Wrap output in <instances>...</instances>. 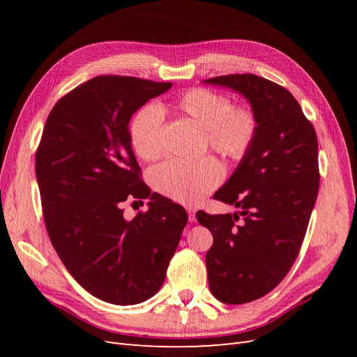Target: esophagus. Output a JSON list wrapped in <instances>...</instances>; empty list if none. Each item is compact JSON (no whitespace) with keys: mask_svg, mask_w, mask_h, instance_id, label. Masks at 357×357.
I'll list each match as a JSON object with an SVG mask.
<instances>
[{"mask_svg":"<svg viewBox=\"0 0 357 357\" xmlns=\"http://www.w3.org/2000/svg\"><path fill=\"white\" fill-rule=\"evenodd\" d=\"M186 210H188V214H189V222H195L197 220V215H195L197 210L192 208V207H186Z\"/></svg>","mask_w":357,"mask_h":357,"instance_id":"1","label":"esophagus"}]
</instances>
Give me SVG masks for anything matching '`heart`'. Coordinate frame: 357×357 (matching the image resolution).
<instances>
[{"label":"heart","instance_id":"b5f03b06","mask_svg":"<svg viewBox=\"0 0 357 357\" xmlns=\"http://www.w3.org/2000/svg\"><path fill=\"white\" fill-rule=\"evenodd\" d=\"M205 132L210 150L228 162H240L250 152L259 132V117L250 105H234L228 95L205 88L188 89L169 104ZM164 114L158 107H144L132 119L129 137L135 153L144 160L164 155ZM223 177L218 160H168L153 169L155 189L171 199L195 204L219 185Z\"/></svg>","mask_w":357,"mask_h":357}]
</instances>
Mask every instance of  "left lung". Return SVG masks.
<instances>
[{
  "instance_id": "obj_1",
  "label": "left lung",
  "mask_w": 357,
  "mask_h": 357,
  "mask_svg": "<svg viewBox=\"0 0 357 357\" xmlns=\"http://www.w3.org/2000/svg\"><path fill=\"white\" fill-rule=\"evenodd\" d=\"M204 82L243 93L259 117L252 150L213 197L243 211L197 213L213 234L205 255L211 294L245 304L269 294L299 255L320 183L317 135L283 86L255 74Z\"/></svg>"
}]
</instances>
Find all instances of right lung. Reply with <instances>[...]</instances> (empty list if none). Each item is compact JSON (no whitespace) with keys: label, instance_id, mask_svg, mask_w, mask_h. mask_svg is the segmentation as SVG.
<instances>
[{"label":"right lung","instance_id":"1","mask_svg":"<svg viewBox=\"0 0 357 357\" xmlns=\"http://www.w3.org/2000/svg\"><path fill=\"white\" fill-rule=\"evenodd\" d=\"M169 82L98 75L53 107L36 153L52 245L84 290L116 305L152 298L164 284L188 213L142 180L128 123ZM150 199L132 221L123 204Z\"/></svg>","mask_w":357,"mask_h":357}]
</instances>
